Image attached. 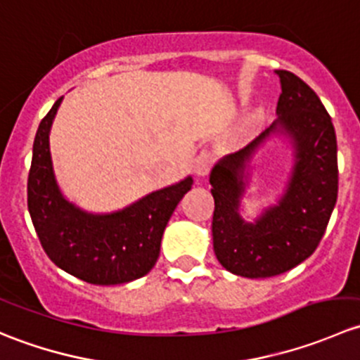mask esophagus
<instances>
[{
  "instance_id": "34e87169",
  "label": "esophagus",
  "mask_w": 360,
  "mask_h": 360,
  "mask_svg": "<svg viewBox=\"0 0 360 360\" xmlns=\"http://www.w3.org/2000/svg\"><path fill=\"white\" fill-rule=\"evenodd\" d=\"M214 165V155L210 153V151H200L198 153V157L195 158V172L198 174V176H207V174L210 172V169H212Z\"/></svg>"
}]
</instances>
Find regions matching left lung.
Segmentation results:
<instances>
[{"label": "left lung", "instance_id": "8db88e82", "mask_svg": "<svg viewBox=\"0 0 360 360\" xmlns=\"http://www.w3.org/2000/svg\"><path fill=\"white\" fill-rule=\"evenodd\" d=\"M281 78L275 120L252 143L223 158L210 172L214 197L212 242L217 261L248 278L281 275L310 257L324 237L338 198V150L331 116L317 94L291 71ZM271 131L291 135L297 163L278 206L256 224L238 214L243 194V170L252 151Z\"/></svg>", "mask_w": 360, "mask_h": 360}]
</instances>
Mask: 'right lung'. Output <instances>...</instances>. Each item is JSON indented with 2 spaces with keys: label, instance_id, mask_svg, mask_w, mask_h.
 I'll list each match as a JSON object with an SVG mask.
<instances>
[{
  "label": "right lung",
  "instance_id": "obj_1",
  "mask_svg": "<svg viewBox=\"0 0 360 360\" xmlns=\"http://www.w3.org/2000/svg\"><path fill=\"white\" fill-rule=\"evenodd\" d=\"M60 101L39 123L27 177V209L41 248L60 270L89 284L144 277L157 263L163 230L193 179L153 191L120 212H83L63 197L53 176L49 134Z\"/></svg>",
  "mask_w": 360,
  "mask_h": 360
}]
</instances>
